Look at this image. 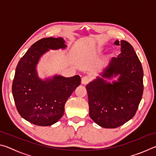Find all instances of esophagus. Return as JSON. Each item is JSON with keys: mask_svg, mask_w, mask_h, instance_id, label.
I'll return each instance as SVG.
<instances>
[{"mask_svg": "<svg viewBox=\"0 0 156 156\" xmlns=\"http://www.w3.org/2000/svg\"><path fill=\"white\" fill-rule=\"evenodd\" d=\"M89 81H90V78H89L88 76H83L81 79V83L83 84H88Z\"/></svg>", "mask_w": 156, "mask_h": 156, "instance_id": "esophagus-1", "label": "esophagus"}]
</instances>
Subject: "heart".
<instances>
[{
    "instance_id": "obj_1",
    "label": "heart",
    "mask_w": 156,
    "mask_h": 156,
    "mask_svg": "<svg viewBox=\"0 0 156 156\" xmlns=\"http://www.w3.org/2000/svg\"><path fill=\"white\" fill-rule=\"evenodd\" d=\"M98 51H102V50H103V48H102V47H99V48L98 49Z\"/></svg>"
}]
</instances>
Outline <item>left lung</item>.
Instances as JSON below:
<instances>
[{"label": "left lung", "mask_w": 156, "mask_h": 156, "mask_svg": "<svg viewBox=\"0 0 156 156\" xmlns=\"http://www.w3.org/2000/svg\"><path fill=\"white\" fill-rule=\"evenodd\" d=\"M121 53L112 58L100 76L86 86L89 115L104 128H117L135 115L143 94V69L133 47L125 41H116ZM118 75V81L108 83Z\"/></svg>", "instance_id": "8db88e82"}]
</instances>
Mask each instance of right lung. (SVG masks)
Instances as JSON below:
<instances>
[{
  "label": "right lung",
  "instance_id": "obj_1",
  "mask_svg": "<svg viewBox=\"0 0 156 156\" xmlns=\"http://www.w3.org/2000/svg\"><path fill=\"white\" fill-rule=\"evenodd\" d=\"M62 38H44L31 46L18 62L12 83V94L18 112L28 122L38 126L57 122L65 112V105L80 84L78 75L65 78L54 76L44 80L38 78L36 65L49 49H65Z\"/></svg>",
  "mask_w": 156,
  "mask_h": 156
}]
</instances>
